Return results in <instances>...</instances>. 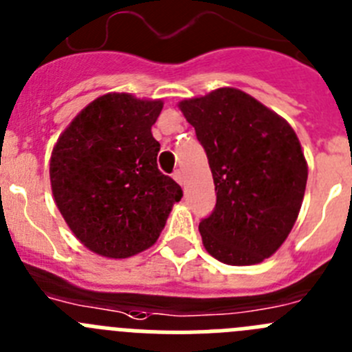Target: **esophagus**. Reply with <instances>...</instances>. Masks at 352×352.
I'll return each instance as SVG.
<instances>
[{
	"label": "esophagus",
	"mask_w": 352,
	"mask_h": 352,
	"mask_svg": "<svg viewBox=\"0 0 352 352\" xmlns=\"http://www.w3.org/2000/svg\"><path fill=\"white\" fill-rule=\"evenodd\" d=\"M173 178L176 179V182L179 183V185H185V176H183V173L182 170H174V174H173Z\"/></svg>",
	"instance_id": "obj_1"
}]
</instances>
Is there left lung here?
<instances>
[{"label":"left lung","instance_id":"1","mask_svg":"<svg viewBox=\"0 0 352 352\" xmlns=\"http://www.w3.org/2000/svg\"><path fill=\"white\" fill-rule=\"evenodd\" d=\"M214 179L216 204L199 232L208 253L253 265L276 253L304 201L307 162L288 122L237 89L179 102Z\"/></svg>","mask_w":352,"mask_h":352}]
</instances>
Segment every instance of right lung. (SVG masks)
Here are the masks:
<instances>
[{"mask_svg": "<svg viewBox=\"0 0 352 352\" xmlns=\"http://www.w3.org/2000/svg\"><path fill=\"white\" fill-rule=\"evenodd\" d=\"M162 101L106 94L60 134L50 159L52 193L83 246L127 258L153 246L183 190L157 167L151 125Z\"/></svg>", "mask_w": 352, "mask_h": 352, "instance_id": "add662e5", "label": "right lung"}]
</instances>
